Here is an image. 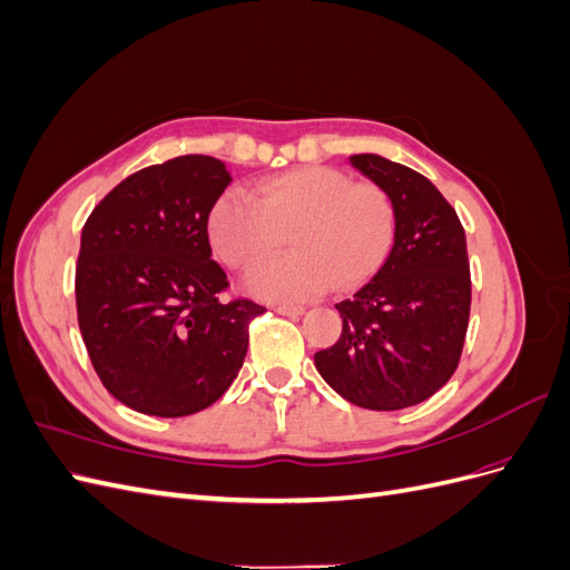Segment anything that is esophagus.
<instances>
[{"mask_svg":"<svg viewBox=\"0 0 570 570\" xmlns=\"http://www.w3.org/2000/svg\"><path fill=\"white\" fill-rule=\"evenodd\" d=\"M273 312H278V314H283V316H302L304 314V308L302 306H292V304H275L273 306Z\"/></svg>","mask_w":570,"mask_h":570,"instance_id":"34e87169","label":"esophagus"}]
</instances>
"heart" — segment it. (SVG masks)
Here are the masks:
<instances>
[{
    "label": "heart",
    "mask_w": 570,
    "mask_h": 570,
    "mask_svg": "<svg viewBox=\"0 0 570 570\" xmlns=\"http://www.w3.org/2000/svg\"><path fill=\"white\" fill-rule=\"evenodd\" d=\"M256 195L258 199L230 189L209 216L212 247L233 271L262 266L289 235L295 254L252 273V295L297 302L333 285L354 289L385 264L394 206L381 185L352 183L337 168L304 166L264 180Z\"/></svg>",
    "instance_id": "b5f03b06"
}]
</instances>
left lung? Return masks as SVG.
<instances>
[{
  "instance_id": "obj_1",
  "label": "left lung",
  "mask_w": 570,
  "mask_h": 570,
  "mask_svg": "<svg viewBox=\"0 0 570 570\" xmlns=\"http://www.w3.org/2000/svg\"><path fill=\"white\" fill-rule=\"evenodd\" d=\"M352 166L394 206V245L352 299L335 304L342 335L314 354L323 381L344 400L396 411L425 402L454 375L471 316V266L454 206L416 170L377 154Z\"/></svg>"
}]
</instances>
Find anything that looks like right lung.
Returning a JSON list of instances; mask_svg holds the SVG:
<instances>
[{
	"label": "right lung",
	"mask_w": 570,
	"mask_h": 570,
	"mask_svg": "<svg viewBox=\"0 0 570 570\" xmlns=\"http://www.w3.org/2000/svg\"><path fill=\"white\" fill-rule=\"evenodd\" d=\"M226 164L187 154L118 183L88 216L76 266L78 325L92 368L118 402L180 419L220 400L243 368L249 323L266 308L220 302L209 214Z\"/></svg>",
	"instance_id": "right-lung-1"
}]
</instances>
